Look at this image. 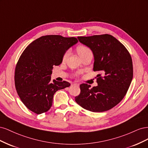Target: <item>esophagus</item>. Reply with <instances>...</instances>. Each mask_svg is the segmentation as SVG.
<instances>
[{
	"label": "esophagus",
	"mask_w": 148,
	"mask_h": 148,
	"mask_svg": "<svg viewBox=\"0 0 148 148\" xmlns=\"http://www.w3.org/2000/svg\"><path fill=\"white\" fill-rule=\"evenodd\" d=\"M71 85H77V86H79V84H78V83H71Z\"/></svg>",
	"instance_id": "obj_1"
}]
</instances>
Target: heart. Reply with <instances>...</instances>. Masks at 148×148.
Masks as SVG:
<instances>
[{
  "instance_id": "1",
  "label": "heart",
  "mask_w": 148,
  "mask_h": 148,
  "mask_svg": "<svg viewBox=\"0 0 148 148\" xmlns=\"http://www.w3.org/2000/svg\"><path fill=\"white\" fill-rule=\"evenodd\" d=\"M77 52L79 54V57L82 58L83 57H84L85 56H86L88 54H89V53H92L91 50L89 49L88 46H85V45H83V44H81V45H79L77 46ZM69 51H66L63 56V57H62V59L63 60H65L68 56H69Z\"/></svg>"
}]
</instances>
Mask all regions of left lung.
Returning a JSON list of instances; mask_svg holds the SVG:
<instances>
[{
  "label": "left lung",
  "mask_w": 148,
  "mask_h": 148,
  "mask_svg": "<svg viewBox=\"0 0 148 148\" xmlns=\"http://www.w3.org/2000/svg\"><path fill=\"white\" fill-rule=\"evenodd\" d=\"M79 41L91 49L95 62L93 70L98 71L97 86L80 84L76 102L93 112H102L117 105L126 95L133 79L132 59L119 41L110 34L78 37Z\"/></svg>",
  "instance_id": "8db88e82"
}]
</instances>
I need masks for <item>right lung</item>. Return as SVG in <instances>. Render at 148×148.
I'll return each mask as SVG.
<instances>
[{
    "label": "right lung",
    "mask_w": 148,
    "mask_h": 148,
    "mask_svg": "<svg viewBox=\"0 0 148 148\" xmlns=\"http://www.w3.org/2000/svg\"><path fill=\"white\" fill-rule=\"evenodd\" d=\"M74 38L46 35L26 47L15 70V85L21 101L37 114L46 112L52 106L53 95L70 86L65 81L51 82L53 66L59 65L68 49L78 42Z\"/></svg>",
    "instance_id": "right-lung-1"
}]
</instances>
